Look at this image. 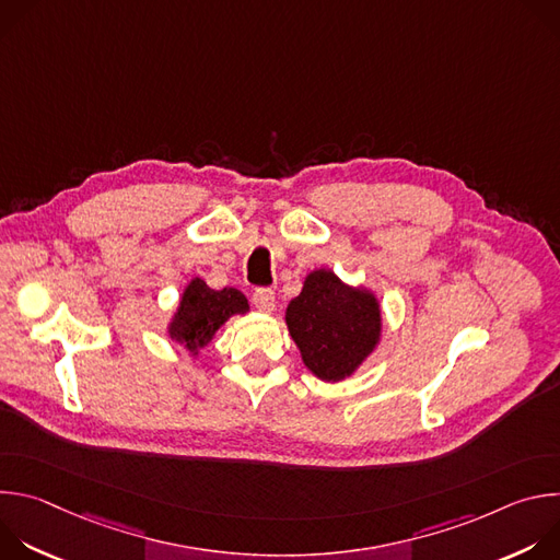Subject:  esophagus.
I'll return each mask as SVG.
<instances>
[{
  "mask_svg": "<svg viewBox=\"0 0 560 560\" xmlns=\"http://www.w3.org/2000/svg\"><path fill=\"white\" fill-rule=\"evenodd\" d=\"M275 292L270 288H257L253 292V303L261 310V312H272L275 310Z\"/></svg>",
  "mask_w": 560,
  "mask_h": 560,
  "instance_id": "34e87169",
  "label": "esophagus"
}]
</instances>
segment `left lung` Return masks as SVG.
<instances>
[{"instance_id": "obj_1", "label": "left lung", "mask_w": 560, "mask_h": 560, "mask_svg": "<svg viewBox=\"0 0 560 560\" xmlns=\"http://www.w3.org/2000/svg\"><path fill=\"white\" fill-rule=\"evenodd\" d=\"M303 363L324 381H341L374 350L381 332L376 299L343 285L330 270L307 275L285 310Z\"/></svg>"}]
</instances>
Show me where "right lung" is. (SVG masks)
Instances as JSON below:
<instances>
[{
    "instance_id": "right-lung-1",
    "label": "right lung",
    "mask_w": 560,
    "mask_h": 560,
    "mask_svg": "<svg viewBox=\"0 0 560 560\" xmlns=\"http://www.w3.org/2000/svg\"><path fill=\"white\" fill-rule=\"evenodd\" d=\"M246 310L248 301L238 290H212L201 279H192L171 324V337L190 352H197L228 322V316L244 314Z\"/></svg>"
}]
</instances>
